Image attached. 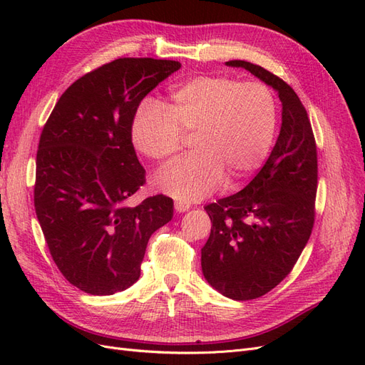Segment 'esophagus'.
<instances>
[{
    "instance_id": "obj_1",
    "label": "esophagus",
    "mask_w": 365,
    "mask_h": 365,
    "mask_svg": "<svg viewBox=\"0 0 365 365\" xmlns=\"http://www.w3.org/2000/svg\"><path fill=\"white\" fill-rule=\"evenodd\" d=\"M189 208H190V204L182 202V201H176V202H175V210H176V212L184 213V212H187V210H189Z\"/></svg>"
}]
</instances>
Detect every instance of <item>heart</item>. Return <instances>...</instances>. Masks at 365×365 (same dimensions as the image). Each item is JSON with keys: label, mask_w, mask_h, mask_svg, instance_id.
Masks as SVG:
<instances>
[{"label": "heart", "mask_w": 365, "mask_h": 365, "mask_svg": "<svg viewBox=\"0 0 365 365\" xmlns=\"http://www.w3.org/2000/svg\"><path fill=\"white\" fill-rule=\"evenodd\" d=\"M277 102L260 82L197 76L175 86L163 108L141 106L130 126L132 145L153 161L168 163L193 138L196 153L163 170L158 189L181 201L212 193L225 176L235 185L260 169L277 130Z\"/></svg>", "instance_id": "b5f03b06"}]
</instances>
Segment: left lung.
<instances>
[{"instance_id": "obj_1", "label": "left lung", "mask_w": 365, "mask_h": 365, "mask_svg": "<svg viewBox=\"0 0 365 365\" xmlns=\"http://www.w3.org/2000/svg\"><path fill=\"white\" fill-rule=\"evenodd\" d=\"M274 88L282 128L269 158L240 192L205 205L212 231L201 250L205 280L237 302L274 289L312 233L318 182L317 145L307 113L280 77L245 61H228Z\"/></svg>"}]
</instances>
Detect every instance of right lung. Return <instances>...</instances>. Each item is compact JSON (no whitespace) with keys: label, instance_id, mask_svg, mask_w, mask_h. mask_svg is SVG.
I'll list each match as a JSON object with an SVG mask.
<instances>
[{"label":"right lung","instance_id":"1","mask_svg":"<svg viewBox=\"0 0 365 365\" xmlns=\"http://www.w3.org/2000/svg\"><path fill=\"white\" fill-rule=\"evenodd\" d=\"M176 61L120 58L67 88L42 129L35 210L56 267L91 295L125 291L140 277L149 237L173 216L164 195L135 207L146 182L132 145L138 105L178 71Z\"/></svg>","mask_w":365,"mask_h":365}]
</instances>
